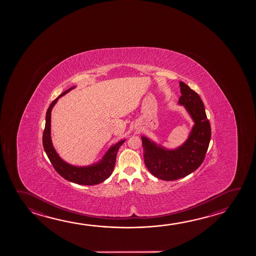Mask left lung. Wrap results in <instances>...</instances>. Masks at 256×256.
I'll use <instances>...</instances> for the list:
<instances>
[{
    "label": "left lung",
    "mask_w": 256,
    "mask_h": 256,
    "mask_svg": "<svg viewBox=\"0 0 256 256\" xmlns=\"http://www.w3.org/2000/svg\"><path fill=\"white\" fill-rule=\"evenodd\" d=\"M178 104L184 106L193 125L188 138L177 148H168L142 136L144 161L148 170L158 179L174 180L197 170L205 158L210 142L211 128L204 104L197 92L180 82Z\"/></svg>",
    "instance_id": "obj_1"
}]
</instances>
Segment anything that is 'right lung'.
<instances>
[{"mask_svg":"<svg viewBox=\"0 0 256 256\" xmlns=\"http://www.w3.org/2000/svg\"><path fill=\"white\" fill-rule=\"evenodd\" d=\"M76 87V86H72L68 90L64 92L54 102H52V104H50L48 108L46 114L45 130L43 133V146L54 169L64 179L80 185H95L102 182L112 175L116 162L118 151L122 146V144L126 141V139L120 140L117 143L112 144L107 150V152L104 154L102 159L89 166H74L68 164V162L64 161L60 157L56 150L54 149L51 138V112L59 98L66 94Z\"/></svg>","mask_w":256,"mask_h":256,"instance_id":"1","label":"right lung"}]
</instances>
